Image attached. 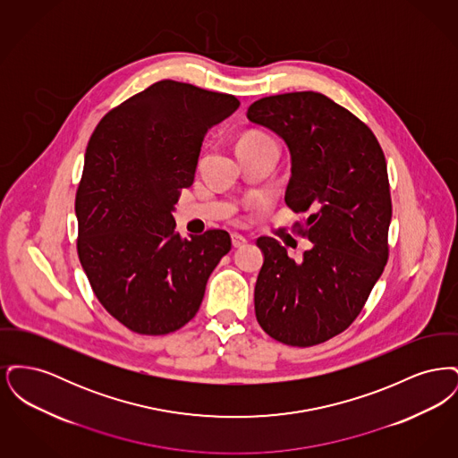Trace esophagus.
<instances>
[{
  "label": "esophagus",
  "mask_w": 458,
  "mask_h": 458,
  "mask_svg": "<svg viewBox=\"0 0 458 458\" xmlns=\"http://www.w3.org/2000/svg\"><path fill=\"white\" fill-rule=\"evenodd\" d=\"M245 243H247V239H245L243 235L232 233V245H233V247H242V245H245Z\"/></svg>",
  "instance_id": "obj_1"
}]
</instances>
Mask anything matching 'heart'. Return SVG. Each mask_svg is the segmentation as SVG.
<instances>
[{
    "mask_svg": "<svg viewBox=\"0 0 458 458\" xmlns=\"http://www.w3.org/2000/svg\"><path fill=\"white\" fill-rule=\"evenodd\" d=\"M252 142H271L269 137H266L264 133H258V131H249L240 139L239 146L243 144H252Z\"/></svg>",
    "mask_w": 458,
    "mask_h": 458,
    "instance_id": "b5f03b06",
    "label": "heart"
}]
</instances>
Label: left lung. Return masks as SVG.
<instances>
[{"instance_id":"obj_1","label":"left lung","mask_w":458,"mask_h":458,"mask_svg":"<svg viewBox=\"0 0 458 458\" xmlns=\"http://www.w3.org/2000/svg\"><path fill=\"white\" fill-rule=\"evenodd\" d=\"M247 118L284 139L292 159L284 202L309 215L295 226L312 242L295 262L278 240L258 239L256 318L284 345L312 347L353 323L388 261L386 159L369 127L319 92L262 98Z\"/></svg>"}]
</instances>
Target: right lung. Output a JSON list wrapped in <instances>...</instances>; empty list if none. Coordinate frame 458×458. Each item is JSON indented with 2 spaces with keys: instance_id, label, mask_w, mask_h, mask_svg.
Segmentation results:
<instances>
[{
  "instance_id": "right-lung-1",
  "label": "right lung",
  "mask_w": 458,
  "mask_h": 458,
  "mask_svg": "<svg viewBox=\"0 0 458 458\" xmlns=\"http://www.w3.org/2000/svg\"><path fill=\"white\" fill-rule=\"evenodd\" d=\"M239 106L235 96L161 81L111 109L89 140L75 197L79 259L98 301L135 333L187 325L232 247L225 230L180 237L172 211L206 133Z\"/></svg>"
}]
</instances>
